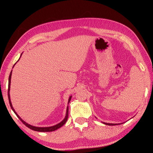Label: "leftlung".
Wrapping results in <instances>:
<instances>
[{"label":"left lung","instance_id":"left-lung-1","mask_svg":"<svg viewBox=\"0 0 153 153\" xmlns=\"http://www.w3.org/2000/svg\"><path fill=\"white\" fill-rule=\"evenodd\" d=\"M103 124L106 125H108V126H114V125H117V124H112V123H103Z\"/></svg>","mask_w":153,"mask_h":153}]
</instances>
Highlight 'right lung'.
<instances>
[{
  "mask_svg": "<svg viewBox=\"0 0 153 153\" xmlns=\"http://www.w3.org/2000/svg\"><path fill=\"white\" fill-rule=\"evenodd\" d=\"M22 54H21V55H20V57H21V56H22ZM19 60H20V59H18V61H19ZM18 61H17V62H18ZM14 66H15V65H14ZM14 66H13V67H14ZM11 75H12V70H11V73H10V76H9V83H8V99H9V102H10V106H11V109L13 110V112H15V114L16 115V116L18 117V119H19L20 120V121H21L23 123H24L27 127H28L29 128L32 129V130L36 131H40V132H50V131H53L56 130V129H57L60 128L61 127H62V126H63V125L66 123L67 120H68V111H69L68 106H67V110H66V114L65 118H64L61 123H59V124H56V125H55V126H50V127H36V126H32V125L29 124L28 123H27L26 122H25V121H24V120H22V119H21V117H20L19 116V115H18L17 114V113L15 112V109L13 108V106H12V104H11V102L10 91V85H11ZM71 99V96L69 98V100H68V104H69V102H70Z\"/></svg>",
  "mask_w": 153,
  "mask_h": 153,
  "instance_id": "add662e5",
  "label": "right lung"
}]
</instances>
